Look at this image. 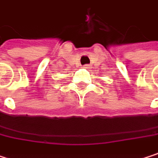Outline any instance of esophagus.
Instances as JSON below:
<instances>
[{
  "label": "esophagus",
  "instance_id": "obj_1",
  "mask_svg": "<svg viewBox=\"0 0 158 158\" xmlns=\"http://www.w3.org/2000/svg\"><path fill=\"white\" fill-rule=\"evenodd\" d=\"M83 68H84V69H88V70L91 69V66H90V65H84V66H83Z\"/></svg>",
  "mask_w": 158,
  "mask_h": 158
}]
</instances>
